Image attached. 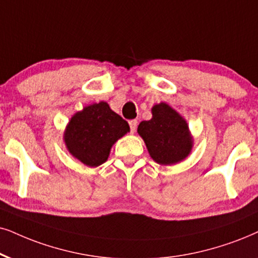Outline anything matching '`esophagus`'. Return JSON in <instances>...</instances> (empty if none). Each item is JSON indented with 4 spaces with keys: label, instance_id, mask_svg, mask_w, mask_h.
<instances>
[{
    "label": "esophagus",
    "instance_id": "obj_1",
    "mask_svg": "<svg viewBox=\"0 0 258 258\" xmlns=\"http://www.w3.org/2000/svg\"><path fill=\"white\" fill-rule=\"evenodd\" d=\"M128 123H130V128H131V132L135 133L137 128V120H130Z\"/></svg>",
    "mask_w": 258,
    "mask_h": 258
}]
</instances>
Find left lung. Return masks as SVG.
<instances>
[{
  "instance_id": "obj_1",
  "label": "left lung",
  "mask_w": 258,
  "mask_h": 258,
  "mask_svg": "<svg viewBox=\"0 0 258 258\" xmlns=\"http://www.w3.org/2000/svg\"><path fill=\"white\" fill-rule=\"evenodd\" d=\"M151 110L152 119L138 126L151 158L162 165L183 161L193 148L187 121L164 102L155 105Z\"/></svg>"
}]
</instances>
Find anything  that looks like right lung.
Instances as JSON below:
<instances>
[{
	"label": "right lung",
	"mask_w": 258,
	"mask_h": 258,
	"mask_svg": "<svg viewBox=\"0 0 258 258\" xmlns=\"http://www.w3.org/2000/svg\"><path fill=\"white\" fill-rule=\"evenodd\" d=\"M127 132L126 120L101 101L75 114L65 128L64 142L75 158L94 168L108 159L114 143Z\"/></svg>",
	"instance_id": "obj_1"
}]
</instances>
